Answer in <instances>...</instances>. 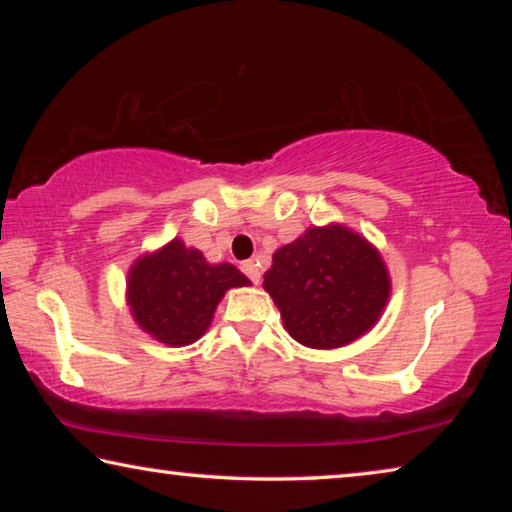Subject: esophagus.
Segmentation results:
<instances>
[{
	"mask_svg": "<svg viewBox=\"0 0 512 512\" xmlns=\"http://www.w3.org/2000/svg\"><path fill=\"white\" fill-rule=\"evenodd\" d=\"M241 271H244L248 275V280L255 282V284L259 282V277H262V273H259V268L253 262V259H248V262H241Z\"/></svg>",
	"mask_w": 512,
	"mask_h": 512,
	"instance_id": "1",
	"label": "esophagus"
}]
</instances>
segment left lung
Here are the masks:
<instances>
[{
    "instance_id": "obj_1",
    "label": "left lung",
    "mask_w": 512,
    "mask_h": 512,
    "mask_svg": "<svg viewBox=\"0 0 512 512\" xmlns=\"http://www.w3.org/2000/svg\"><path fill=\"white\" fill-rule=\"evenodd\" d=\"M264 289L298 343L334 350L377 323L391 296L379 250L341 223L309 228L273 253Z\"/></svg>"
}]
</instances>
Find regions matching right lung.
Here are the masks:
<instances>
[{
	"label": "right lung",
	"mask_w": 512,
	"mask_h": 512,
	"mask_svg": "<svg viewBox=\"0 0 512 512\" xmlns=\"http://www.w3.org/2000/svg\"><path fill=\"white\" fill-rule=\"evenodd\" d=\"M248 284L239 268L205 262L201 250L173 239L131 266L126 298L135 323L146 334L180 348L207 332L225 291Z\"/></svg>",
	"instance_id": "add662e5"
}]
</instances>
